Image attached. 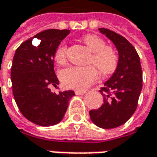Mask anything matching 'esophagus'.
<instances>
[{"instance_id": "obj_1", "label": "esophagus", "mask_w": 157, "mask_h": 157, "mask_svg": "<svg viewBox=\"0 0 157 157\" xmlns=\"http://www.w3.org/2000/svg\"><path fill=\"white\" fill-rule=\"evenodd\" d=\"M86 94V92L85 91H75V94L76 95H84V94Z\"/></svg>"}]
</instances>
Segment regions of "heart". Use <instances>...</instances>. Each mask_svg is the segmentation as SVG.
<instances>
[{"label":"heart","mask_w":157,"mask_h":157,"mask_svg":"<svg viewBox=\"0 0 157 157\" xmlns=\"http://www.w3.org/2000/svg\"><path fill=\"white\" fill-rule=\"evenodd\" d=\"M82 41L93 52L90 63L94 66H71L63 69L59 73L63 85L66 87L75 90H85L97 79L98 71L96 68L102 75H110L116 70L119 62L116 52L110 46H106L105 40L99 36L89 34L85 36ZM66 52L67 46L64 44L57 48L55 53V59L57 63L63 64L66 62Z\"/></svg>","instance_id":"obj_1"}]
</instances>
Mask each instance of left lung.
Instances as JSON below:
<instances>
[{"label":"left lung","mask_w":157,"mask_h":157,"mask_svg":"<svg viewBox=\"0 0 157 157\" xmlns=\"http://www.w3.org/2000/svg\"><path fill=\"white\" fill-rule=\"evenodd\" d=\"M99 30L115 45L119 62L113 74L100 90L103 105L89 114L96 126L109 129L127 122L136 112L142 88V71L139 55L128 40L107 29Z\"/></svg>","instance_id":"obj_1"}]
</instances>
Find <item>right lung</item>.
<instances>
[{
    "instance_id": "right-lung-1",
    "label": "right lung",
    "mask_w": 157,
    "mask_h": 157,
    "mask_svg": "<svg viewBox=\"0 0 157 157\" xmlns=\"http://www.w3.org/2000/svg\"><path fill=\"white\" fill-rule=\"evenodd\" d=\"M69 29H47L34 37L40 44H32L33 37L23 42L15 51L11 67V81L15 103L21 114L42 127L59 123L75 94L64 91L55 94L51 86L59 84L54 71V57Z\"/></svg>"
}]
</instances>
